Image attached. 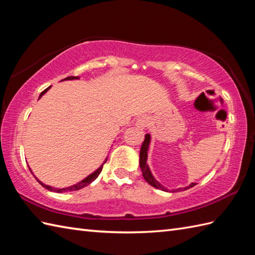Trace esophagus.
Returning a JSON list of instances; mask_svg holds the SVG:
<instances>
[{"label":"esophagus","mask_w":255,"mask_h":255,"mask_svg":"<svg viewBox=\"0 0 255 255\" xmlns=\"http://www.w3.org/2000/svg\"><path fill=\"white\" fill-rule=\"evenodd\" d=\"M148 118L147 117H144V116H142V117H138L137 118V120H136V122H135V126H136L138 128H145L147 126H148Z\"/></svg>","instance_id":"34e87169"}]
</instances>
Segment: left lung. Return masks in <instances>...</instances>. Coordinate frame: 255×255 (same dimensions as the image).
<instances>
[{"label": "left lung", "mask_w": 255, "mask_h": 255, "mask_svg": "<svg viewBox=\"0 0 255 255\" xmlns=\"http://www.w3.org/2000/svg\"><path fill=\"white\" fill-rule=\"evenodd\" d=\"M149 143H150V135L149 134H146L145 135V139L142 144V148H140L139 151V166L140 169H142V172H143V177L146 180L147 183H149L151 186H154L156 189H159L161 191H166L168 192V189H166L165 186H162L158 181L154 178V175L151 174L150 170H149V167L147 165V150H148V147H149ZM195 183H191L189 186H186V188H180V189H175L172 190V192H178V191H185L192 186H194Z\"/></svg>", "instance_id": "left-lung-1"}]
</instances>
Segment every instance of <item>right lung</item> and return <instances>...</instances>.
I'll list each match as a JSON object with an SVG mask.
<instances>
[{
  "label": "right lung",
  "mask_w": 255,
  "mask_h": 255,
  "mask_svg": "<svg viewBox=\"0 0 255 255\" xmlns=\"http://www.w3.org/2000/svg\"><path fill=\"white\" fill-rule=\"evenodd\" d=\"M78 76H69V77H66V78H64V80H62V81H69V80H78ZM51 87V86H50ZM50 87H48L47 89H44L43 92L40 94V96H39V98H41L42 97V95H44L47 93V90L50 88ZM107 160H105V162H106ZM104 162V163H105ZM104 163L103 165H101L97 170H96L95 172H93L92 174H89L88 177H86L85 178L84 180H82L81 182H78V183H76V184H74V185H72V186H69V188H63V189H58V188H53V186H50V185H47V184H44V183H42L41 181H39L35 175H33V177L36 178V180L38 181L39 183H40L43 188H46L47 190H49V191H51V192H56V193H62V192H71V191H77V190H81V189H83V188H85V186H87V185H89L90 183L93 182V181H95L96 179H97V177L98 175L100 174V172H101V170H103V166H104ZM29 170H30V168H29ZM30 172L32 173V171L30 170ZM33 174V173H32Z\"/></svg>",
  "instance_id": "1"
}]
</instances>
